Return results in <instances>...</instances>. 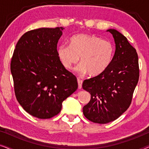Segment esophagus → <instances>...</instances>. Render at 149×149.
Listing matches in <instances>:
<instances>
[{"instance_id":"34e87169","label":"esophagus","mask_w":149,"mask_h":149,"mask_svg":"<svg viewBox=\"0 0 149 149\" xmlns=\"http://www.w3.org/2000/svg\"><path fill=\"white\" fill-rule=\"evenodd\" d=\"M77 81H78V87L79 89H81L82 87V83H83V81L81 80L80 79H77Z\"/></svg>"}]
</instances>
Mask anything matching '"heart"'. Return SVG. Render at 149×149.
<instances>
[{"label": "heart", "mask_w": 149, "mask_h": 149, "mask_svg": "<svg viewBox=\"0 0 149 149\" xmlns=\"http://www.w3.org/2000/svg\"><path fill=\"white\" fill-rule=\"evenodd\" d=\"M114 54L113 42L94 34H77L71 37L70 44L58 48V56L65 68L70 69L80 57L76 70L81 74L89 72L91 76L104 72L111 64Z\"/></svg>", "instance_id": "1"}]
</instances>
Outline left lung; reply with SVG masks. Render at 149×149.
<instances>
[{
  "label": "left lung",
  "mask_w": 149,
  "mask_h": 149,
  "mask_svg": "<svg viewBox=\"0 0 149 149\" xmlns=\"http://www.w3.org/2000/svg\"><path fill=\"white\" fill-rule=\"evenodd\" d=\"M113 34L116 49L111 64L102 74L83 83L91 100L83 108L85 117L93 123L104 124L115 121L131 104L139 79L138 57L125 36L115 29Z\"/></svg>",
  "instance_id": "8db88e82"
}]
</instances>
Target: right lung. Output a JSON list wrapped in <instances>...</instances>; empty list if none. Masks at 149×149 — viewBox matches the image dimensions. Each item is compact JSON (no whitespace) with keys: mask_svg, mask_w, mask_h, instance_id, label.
I'll use <instances>...</instances> for the list:
<instances>
[{"mask_svg":"<svg viewBox=\"0 0 149 149\" xmlns=\"http://www.w3.org/2000/svg\"><path fill=\"white\" fill-rule=\"evenodd\" d=\"M63 27L41 28L21 36L14 49L11 72L17 100L30 115L50 119L78 88L77 77L65 68L57 44Z\"/></svg>","mask_w":149,"mask_h":149,"instance_id":"right-lung-1","label":"right lung"}]
</instances>
